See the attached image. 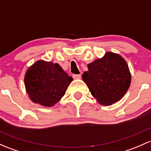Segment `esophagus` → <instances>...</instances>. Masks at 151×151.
<instances>
[{"label": "esophagus", "instance_id": "obj_1", "mask_svg": "<svg viewBox=\"0 0 151 151\" xmlns=\"http://www.w3.org/2000/svg\"><path fill=\"white\" fill-rule=\"evenodd\" d=\"M73 78L74 80H79L81 79V74H75V75H73Z\"/></svg>", "mask_w": 151, "mask_h": 151}]
</instances>
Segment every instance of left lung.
<instances>
[{
  "instance_id": "obj_1",
  "label": "left lung",
  "mask_w": 151,
  "mask_h": 151,
  "mask_svg": "<svg viewBox=\"0 0 151 151\" xmlns=\"http://www.w3.org/2000/svg\"><path fill=\"white\" fill-rule=\"evenodd\" d=\"M88 71L82 80L91 95L101 105L110 106L118 102L127 92L131 83V73L124 58L113 52L88 65Z\"/></svg>"
}]
</instances>
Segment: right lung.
Here are the masks:
<instances>
[{
  "instance_id": "obj_1",
  "label": "right lung",
  "mask_w": 151,
  "mask_h": 151,
  "mask_svg": "<svg viewBox=\"0 0 151 151\" xmlns=\"http://www.w3.org/2000/svg\"><path fill=\"white\" fill-rule=\"evenodd\" d=\"M72 80L58 63L44 60L33 63L24 75L25 89L29 99L45 107L55 106Z\"/></svg>"
}]
</instances>
